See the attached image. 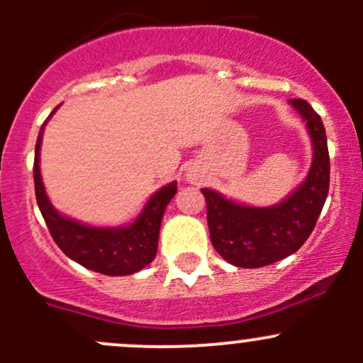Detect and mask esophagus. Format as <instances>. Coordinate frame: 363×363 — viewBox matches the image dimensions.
<instances>
[{
	"mask_svg": "<svg viewBox=\"0 0 363 363\" xmlns=\"http://www.w3.org/2000/svg\"><path fill=\"white\" fill-rule=\"evenodd\" d=\"M189 179H191V177H189Z\"/></svg>",
	"mask_w": 363,
	"mask_h": 363,
	"instance_id": "obj_1",
	"label": "esophagus"
}]
</instances>
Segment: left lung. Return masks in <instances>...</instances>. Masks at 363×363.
Instances as JSON below:
<instances>
[{"label":"left lung","instance_id":"1","mask_svg":"<svg viewBox=\"0 0 363 363\" xmlns=\"http://www.w3.org/2000/svg\"><path fill=\"white\" fill-rule=\"evenodd\" d=\"M306 121L313 142V163L306 181L290 196L270 207H250L221 193L202 189L214 250L228 263L258 269L294 255L309 239L330 184V158L321 117L306 100H290Z\"/></svg>","mask_w":363,"mask_h":363}]
</instances>
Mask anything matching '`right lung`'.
Here are the masks:
<instances>
[{
	"label": "right lung",
	"mask_w": 363,
	"mask_h": 363,
	"mask_svg": "<svg viewBox=\"0 0 363 363\" xmlns=\"http://www.w3.org/2000/svg\"><path fill=\"white\" fill-rule=\"evenodd\" d=\"M57 108H54L56 112ZM47 121L52 117V113ZM40 128L35 147V195L40 212L60 250L80 263L86 269L105 276H130L138 272L155 259L158 251V237L163 212L174 195L177 193V182L163 186L149 199L145 207L131 225L107 228V226H89L60 214L49 202L40 174V145H42L43 128Z\"/></svg>",
	"instance_id": "add662e5"
}]
</instances>
